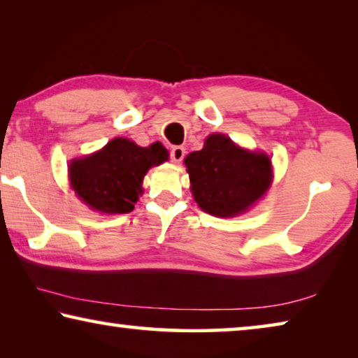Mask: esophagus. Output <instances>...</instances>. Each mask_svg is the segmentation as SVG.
<instances>
[{
	"label": "esophagus",
	"mask_w": 358,
	"mask_h": 358,
	"mask_svg": "<svg viewBox=\"0 0 358 358\" xmlns=\"http://www.w3.org/2000/svg\"><path fill=\"white\" fill-rule=\"evenodd\" d=\"M185 153H186V151H185L183 147H173L171 150V159L173 162H180L185 157Z\"/></svg>",
	"instance_id": "1"
}]
</instances>
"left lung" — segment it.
I'll use <instances>...</instances> for the list:
<instances>
[{"label":"left lung","mask_w":358,"mask_h":358,"mask_svg":"<svg viewBox=\"0 0 358 358\" xmlns=\"http://www.w3.org/2000/svg\"><path fill=\"white\" fill-rule=\"evenodd\" d=\"M191 191L203 211L213 216L243 213L268 189L271 161L251 153L222 134H211L201 151L185 159Z\"/></svg>","instance_id":"obj_1"}]
</instances>
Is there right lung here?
Listing matches in <instances>:
<instances>
[{"label": "right lung", "mask_w": 358, "mask_h": 358, "mask_svg": "<svg viewBox=\"0 0 358 358\" xmlns=\"http://www.w3.org/2000/svg\"><path fill=\"white\" fill-rule=\"evenodd\" d=\"M167 156L159 142L142 148L128 138H113L98 153L71 162V185L94 210L129 213L142 194L143 175Z\"/></svg>", "instance_id": "add662e5"}]
</instances>
